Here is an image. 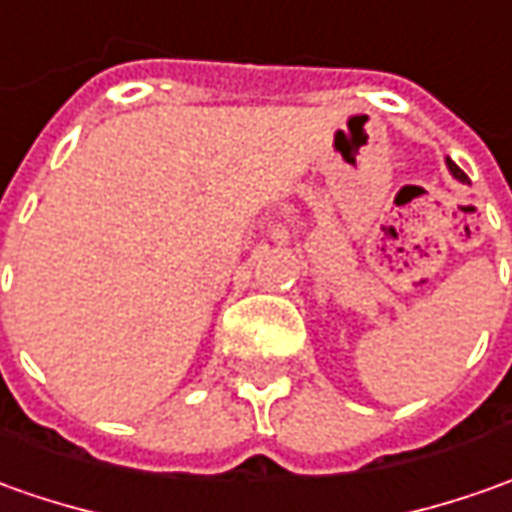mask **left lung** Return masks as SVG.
<instances>
[{
    "instance_id": "obj_1",
    "label": "left lung",
    "mask_w": 512,
    "mask_h": 512,
    "mask_svg": "<svg viewBox=\"0 0 512 512\" xmlns=\"http://www.w3.org/2000/svg\"><path fill=\"white\" fill-rule=\"evenodd\" d=\"M445 166H448V171H451V174H454L456 180H462V183H465V171H462V168L456 166L454 160H445Z\"/></svg>"
}]
</instances>
